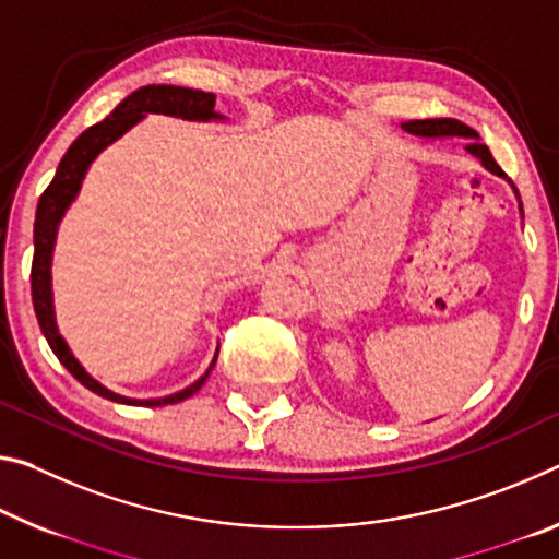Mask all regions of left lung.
<instances>
[{"mask_svg": "<svg viewBox=\"0 0 559 559\" xmlns=\"http://www.w3.org/2000/svg\"><path fill=\"white\" fill-rule=\"evenodd\" d=\"M403 129L407 131V134L428 136V139H438V136H465V139H471V144L465 146L467 152L480 158L487 171L504 176L502 168L498 166V162L492 158L490 148L480 144V139H477V131L471 129V127H465L463 121H457V119H415V121H405ZM515 193H518V189H515ZM520 211H522V203H520Z\"/></svg>", "mask_w": 559, "mask_h": 559, "instance_id": "1", "label": "left lung"}]
</instances>
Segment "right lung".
Segmentation results:
<instances>
[{"mask_svg":"<svg viewBox=\"0 0 559 559\" xmlns=\"http://www.w3.org/2000/svg\"><path fill=\"white\" fill-rule=\"evenodd\" d=\"M216 106V94L201 92V88H186V86H171V84H148L136 88L134 94H129L117 109H114L104 121L88 127L82 136H79L72 146L67 148V154L61 156L59 168L55 179L47 186V191L39 197L37 203V218H34V259H32V304L34 313H37L39 328L47 338L49 348L55 350L61 366H64L69 373H72L79 383L88 391L109 397L114 403H127V405H168V403H181L186 397H191L199 388L206 383V378L216 366L218 350L206 373H203L197 383H191L183 391L166 395V397H154V401H136V397H123L111 393L109 388L86 373V370L79 366V360L72 356V350L67 348L64 338L59 335V328L55 321V306H51V251H55V238H57V226L69 203L74 201L79 193V186L86 174L88 164L94 162L99 152H104L111 141H117L121 134L134 127L146 114H166V117H179L189 121H211L221 119V114L214 111Z\"/></svg>","mask_w":559,"mask_h":559,"instance_id":"obj_1","label":"right lung"}]
</instances>
